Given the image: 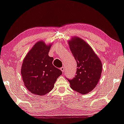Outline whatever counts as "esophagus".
I'll list each match as a JSON object with an SVG mask.
<instances>
[{"instance_id": "34e87169", "label": "esophagus", "mask_w": 124, "mask_h": 124, "mask_svg": "<svg viewBox=\"0 0 124 124\" xmlns=\"http://www.w3.org/2000/svg\"><path fill=\"white\" fill-rule=\"evenodd\" d=\"M60 70H61V71L62 72H64V67H62L61 68H60Z\"/></svg>"}]
</instances>
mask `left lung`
Returning a JSON list of instances; mask_svg holds the SVG:
<instances>
[{"instance_id":"1","label":"left lung","mask_w":124,"mask_h":124,"mask_svg":"<svg viewBox=\"0 0 124 124\" xmlns=\"http://www.w3.org/2000/svg\"><path fill=\"white\" fill-rule=\"evenodd\" d=\"M70 50L77 63L76 75L68 79L72 89L82 94L91 92L101 77L102 63L88 44L79 37L69 41Z\"/></svg>"}]
</instances>
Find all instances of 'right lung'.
Returning <instances> with one entry per match:
<instances>
[{
	"label": "right lung",
	"instance_id": "add662e5",
	"mask_svg": "<svg viewBox=\"0 0 124 124\" xmlns=\"http://www.w3.org/2000/svg\"><path fill=\"white\" fill-rule=\"evenodd\" d=\"M52 44L43 41L34 44L23 60L21 69L23 80L27 89L34 94L43 95L54 87L61 70L52 64L53 58L48 56Z\"/></svg>",
	"mask_w": 124,
	"mask_h": 124
}]
</instances>
